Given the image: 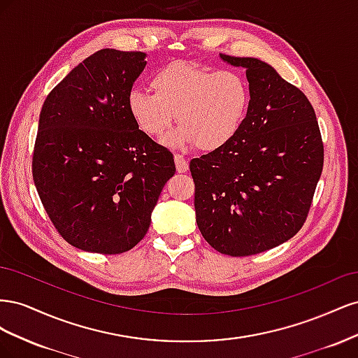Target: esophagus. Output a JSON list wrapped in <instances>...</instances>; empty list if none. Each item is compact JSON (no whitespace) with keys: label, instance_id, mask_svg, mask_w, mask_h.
<instances>
[{"label":"esophagus","instance_id":"34e87169","mask_svg":"<svg viewBox=\"0 0 358 358\" xmlns=\"http://www.w3.org/2000/svg\"><path fill=\"white\" fill-rule=\"evenodd\" d=\"M175 164H176V170L179 173H185L188 170V161L180 154H175Z\"/></svg>","mask_w":358,"mask_h":358}]
</instances>
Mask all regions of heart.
I'll list each match as a JSON object with an SVG mask.
<instances>
[{"label": "heart", "mask_w": 358, "mask_h": 358, "mask_svg": "<svg viewBox=\"0 0 358 358\" xmlns=\"http://www.w3.org/2000/svg\"><path fill=\"white\" fill-rule=\"evenodd\" d=\"M150 88L154 94H128V112L140 131L154 138L167 131L176 115L179 127L164 140L173 148L197 145L206 152L224 148L241 131L251 104V88L242 73L185 61L158 69Z\"/></svg>", "instance_id": "1"}]
</instances>
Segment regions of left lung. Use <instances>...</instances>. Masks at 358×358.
Wrapping results in <instances>:
<instances>
[{
	"instance_id": "obj_1",
	"label": "left lung",
	"mask_w": 358,
	"mask_h": 358,
	"mask_svg": "<svg viewBox=\"0 0 358 358\" xmlns=\"http://www.w3.org/2000/svg\"><path fill=\"white\" fill-rule=\"evenodd\" d=\"M243 67L251 104L230 143L189 162L199 230L213 249L246 257L287 242L305 224L324 164L308 96L257 58Z\"/></svg>"
}]
</instances>
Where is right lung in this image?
<instances>
[{
	"instance_id": "obj_1",
	"label": "right lung",
	"mask_w": 358,
	"mask_h": 358,
	"mask_svg": "<svg viewBox=\"0 0 358 358\" xmlns=\"http://www.w3.org/2000/svg\"><path fill=\"white\" fill-rule=\"evenodd\" d=\"M146 53L101 49L43 103L32 178L58 233L74 248L122 254L143 239L175 159L138 129L127 99Z\"/></svg>"
}]
</instances>
